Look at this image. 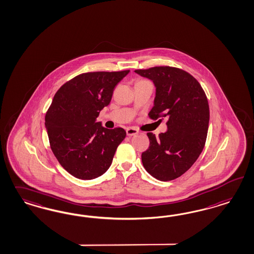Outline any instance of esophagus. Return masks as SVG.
<instances>
[{
    "instance_id": "34e87169",
    "label": "esophagus",
    "mask_w": 254,
    "mask_h": 254,
    "mask_svg": "<svg viewBox=\"0 0 254 254\" xmlns=\"http://www.w3.org/2000/svg\"><path fill=\"white\" fill-rule=\"evenodd\" d=\"M127 136H133V135H136V134H138V130L136 129V128H133V127H128V128H127Z\"/></svg>"
}]
</instances>
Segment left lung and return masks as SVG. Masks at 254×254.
Segmentation results:
<instances>
[{
	"label": "left lung",
	"instance_id": "1",
	"mask_svg": "<svg viewBox=\"0 0 254 254\" xmlns=\"http://www.w3.org/2000/svg\"><path fill=\"white\" fill-rule=\"evenodd\" d=\"M135 72L156 86L149 117H168L165 133L158 138L147 133L150 145L141 154L142 164L158 180H174L192 166L204 147L209 124L207 97L198 80L180 68L155 66Z\"/></svg>",
	"mask_w": 254,
	"mask_h": 254
}]
</instances>
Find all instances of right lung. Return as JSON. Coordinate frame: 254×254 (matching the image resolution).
<instances>
[{"instance_id": "right-lung-1", "label": "right lung", "mask_w": 254, "mask_h": 254, "mask_svg": "<svg viewBox=\"0 0 254 254\" xmlns=\"http://www.w3.org/2000/svg\"><path fill=\"white\" fill-rule=\"evenodd\" d=\"M128 72L80 74L53 97L45 117L51 148L62 167L76 178L90 180L103 175L126 138L124 128L108 129L96 118Z\"/></svg>"}]
</instances>
